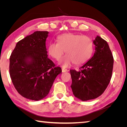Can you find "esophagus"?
<instances>
[{"label": "esophagus", "mask_w": 127, "mask_h": 127, "mask_svg": "<svg viewBox=\"0 0 127 127\" xmlns=\"http://www.w3.org/2000/svg\"><path fill=\"white\" fill-rule=\"evenodd\" d=\"M69 70L68 69H65V68H62V72H67Z\"/></svg>", "instance_id": "34e87169"}]
</instances>
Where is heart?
Listing matches in <instances>:
<instances>
[{
	"instance_id": "1",
	"label": "heart",
	"mask_w": 127,
	"mask_h": 127,
	"mask_svg": "<svg viewBox=\"0 0 127 127\" xmlns=\"http://www.w3.org/2000/svg\"><path fill=\"white\" fill-rule=\"evenodd\" d=\"M58 42L49 44V54L53 58L59 60L65 51L67 55L59 61L64 67L84 64L89 59L93 51V43L87 36L74 33H64L57 37Z\"/></svg>"
}]
</instances>
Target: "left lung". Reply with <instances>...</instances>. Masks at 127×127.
<instances>
[{
	"label": "left lung",
	"instance_id": "left-lung-1",
	"mask_svg": "<svg viewBox=\"0 0 127 127\" xmlns=\"http://www.w3.org/2000/svg\"><path fill=\"white\" fill-rule=\"evenodd\" d=\"M93 43L95 48L93 56L80 70H70L73 94L83 101L102 95L112 77L114 60L107 42L97 35Z\"/></svg>",
	"mask_w": 127,
	"mask_h": 127
}]
</instances>
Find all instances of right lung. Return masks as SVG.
I'll return each instance as SVG.
<instances>
[{
  "mask_svg": "<svg viewBox=\"0 0 127 127\" xmlns=\"http://www.w3.org/2000/svg\"><path fill=\"white\" fill-rule=\"evenodd\" d=\"M48 31H35L18 41L9 58V74L18 93L39 101L47 96L56 77L62 72L48 58Z\"/></svg>",
  "mask_w": 127,
  "mask_h": 127,
  "instance_id": "right-lung-1",
  "label": "right lung"
}]
</instances>
